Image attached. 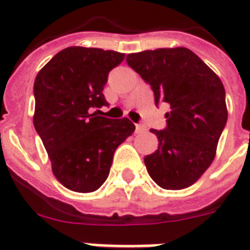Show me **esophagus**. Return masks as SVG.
<instances>
[{
	"instance_id": "34e87169",
	"label": "esophagus",
	"mask_w": 250,
	"mask_h": 250,
	"mask_svg": "<svg viewBox=\"0 0 250 250\" xmlns=\"http://www.w3.org/2000/svg\"><path fill=\"white\" fill-rule=\"evenodd\" d=\"M146 128H145L144 125H136V133H141V132H145Z\"/></svg>"
}]
</instances>
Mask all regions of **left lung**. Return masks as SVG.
I'll return each instance as SVG.
<instances>
[{"label": "left lung", "mask_w": 250, "mask_h": 250, "mask_svg": "<svg viewBox=\"0 0 250 250\" xmlns=\"http://www.w3.org/2000/svg\"><path fill=\"white\" fill-rule=\"evenodd\" d=\"M126 63L155 94V104H168L167 128L152 129L156 152L144 157L157 186L182 190L194 185L213 163L228 109L218 75L185 47L129 54Z\"/></svg>", "instance_id": "obj_1"}]
</instances>
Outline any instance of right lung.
Wrapping results in <instances>:
<instances>
[{"label": "right lung", "mask_w": 250, "mask_h": 250, "mask_svg": "<svg viewBox=\"0 0 250 250\" xmlns=\"http://www.w3.org/2000/svg\"><path fill=\"white\" fill-rule=\"evenodd\" d=\"M124 58L116 51L68 47L35 79L33 125L55 178L68 190H98L109 176L118 145L134 132L128 118L111 120L93 111L107 106L102 90Z\"/></svg>", "instance_id": "obj_1"}]
</instances>
